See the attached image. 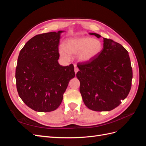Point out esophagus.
Returning <instances> with one entry per match:
<instances>
[{
	"label": "esophagus",
	"mask_w": 146,
	"mask_h": 146,
	"mask_svg": "<svg viewBox=\"0 0 146 146\" xmlns=\"http://www.w3.org/2000/svg\"><path fill=\"white\" fill-rule=\"evenodd\" d=\"M74 71H75V73H76V74L77 73V72L78 71V68L76 66V65H74Z\"/></svg>",
	"instance_id": "34e87169"
}]
</instances>
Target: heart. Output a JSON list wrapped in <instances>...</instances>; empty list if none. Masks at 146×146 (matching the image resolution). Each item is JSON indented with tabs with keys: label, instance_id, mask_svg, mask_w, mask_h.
I'll use <instances>...</instances> for the list:
<instances>
[{
	"label": "heart",
	"instance_id": "b5f03b06",
	"mask_svg": "<svg viewBox=\"0 0 146 146\" xmlns=\"http://www.w3.org/2000/svg\"><path fill=\"white\" fill-rule=\"evenodd\" d=\"M102 43L98 39L81 36L70 38L64 41L63 47L59 49L60 56L65 60L69 59V55H77L78 61L90 62L96 58L102 51Z\"/></svg>",
	"mask_w": 146,
	"mask_h": 146
}]
</instances>
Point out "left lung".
I'll use <instances>...</instances> for the list:
<instances>
[{"instance_id":"obj_1","label":"left lung","mask_w":146,"mask_h":146,"mask_svg":"<svg viewBox=\"0 0 146 146\" xmlns=\"http://www.w3.org/2000/svg\"><path fill=\"white\" fill-rule=\"evenodd\" d=\"M103 39L100 54L90 62L78 63L76 75L84 104L96 111H111L120 105L129 93L133 77L129 52L119 43Z\"/></svg>"}]
</instances>
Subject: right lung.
<instances>
[{"label":"right lung","instance_id":"obj_1","mask_svg":"<svg viewBox=\"0 0 146 146\" xmlns=\"http://www.w3.org/2000/svg\"><path fill=\"white\" fill-rule=\"evenodd\" d=\"M64 32L36 35L20 51L16 69L17 90L24 102L36 111L58 108L69 81L75 77L72 64L63 66L58 62Z\"/></svg>","mask_w":146,"mask_h":146}]
</instances>
